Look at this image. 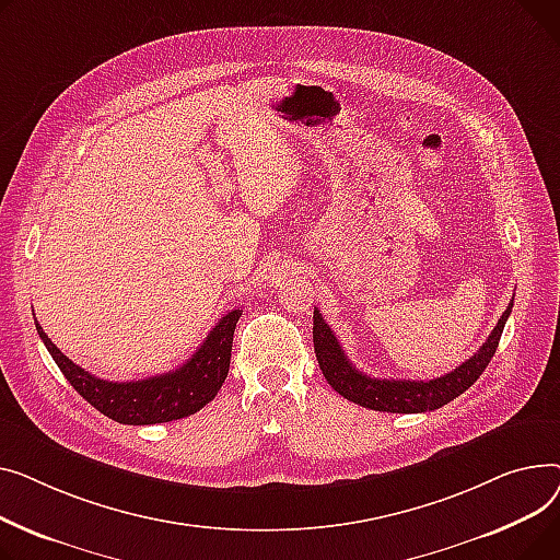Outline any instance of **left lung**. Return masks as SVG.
Segmentation results:
<instances>
[{
    "instance_id": "8db88e82",
    "label": "left lung",
    "mask_w": 560,
    "mask_h": 560,
    "mask_svg": "<svg viewBox=\"0 0 560 560\" xmlns=\"http://www.w3.org/2000/svg\"><path fill=\"white\" fill-rule=\"evenodd\" d=\"M513 310V301L509 303L506 312L500 316L498 325L492 327L486 343L466 359L462 366L454 369L452 373L436 377V380H377L371 375H364L359 369H354L339 339L330 330L320 316V312L314 307V352L318 359V366L337 393L359 407H366L373 411H390V413H420V411H434L443 405L452 402L454 398L468 390L479 375L486 371L488 361L495 354L504 323Z\"/></svg>"
}]
</instances>
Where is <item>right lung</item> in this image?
I'll use <instances>...</instances> for the list:
<instances>
[{"label":"right lung","instance_id":"right-lung-1","mask_svg":"<svg viewBox=\"0 0 560 560\" xmlns=\"http://www.w3.org/2000/svg\"><path fill=\"white\" fill-rule=\"evenodd\" d=\"M240 316L242 310L221 316L199 350L176 371L138 382H108L90 375L51 343L38 320L36 330L60 373L96 411L121 424H155L187 418L214 400L228 377L230 350H233Z\"/></svg>","mask_w":560,"mask_h":560}]
</instances>
